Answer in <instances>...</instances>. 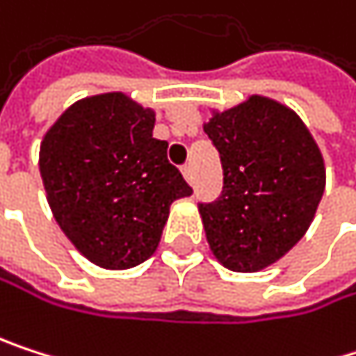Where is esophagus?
<instances>
[{
    "mask_svg": "<svg viewBox=\"0 0 356 356\" xmlns=\"http://www.w3.org/2000/svg\"><path fill=\"white\" fill-rule=\"evenodd\" d=\"M181 170H184V177H186V179H188L190 184H194V175H196V172H194V166L188 162V164H184V168H181Z\"/></svg>",
    "mask_w": 356,
    "mask_h": 356,
    "instance_id": "esophagus-1",
    "label": "esophagus"
}]
</instances>
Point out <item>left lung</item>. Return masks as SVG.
Returning <instances> with one entry per match:
<instances>
[{"instance_id":"left-lung-1","label":"left lung","mask_w":356,"mask_h":356,"mask_svg":"<svg viewBox=\"0 0 356 356\" xmlns=\"http://www.w3.org/2000/svg\"><path fill=\"white\" fill-rule=\"evenodd\" d=\"M204 131L223 166L221 196L198 204L211 250L232 271L265 269L315 217L325 190L321 152L290 108L261 95L215 114Z\"/></svg>"}]
</instances>
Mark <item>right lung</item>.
Instances as JSON below:
<instances>
[{"instance_id":"add662e5","label":"right lung","mask_w":356,"mask_h":356,"mask_svg":"<svg viewBox=\"0 0 356 356\" xmlns=\"http://www.w3.org/2000/svg\"><path fill=\"white\" fill-rule=\"evenodd\" d=\"M152 129V110L106 93L72 104L41 141L39 170L51 213L76 250L99 267L147 261L168 207L194 192Z\"/></svg>"}]
</instances>
